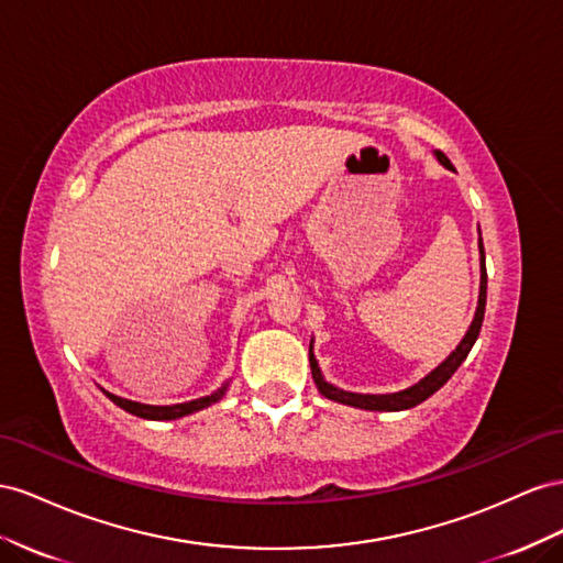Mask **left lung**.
<instances>
[{
	"mask_svg": "<svg viewBox=\"0 0 563 563\" xmlns=\"http://www.w3.org/2000/svg\"><path fill=\"white\" fill-rule=\"evenodd\" d=\"M433 155H437V159L445 169H455L451 165V159H448L441 151H437ZM478 252H481V287H478V307H476L474 320H472L467 334L462 336V342L457 344V349L439 367H433V371L424 379L412 384V387H408L404 391H396V394H353V391H344L340 387H334V384L325 382L323 373H320V367H318V361L313 356V346H311L309 349V361H311V373H313V382H316L318 391L330 400H336V404L363 408V410H389V412L415 408V406H420L422 400H427L431 394H437L443 387V384L455 375V371L462 365V361L470 356V351H472L476 336L481 332V323H484L488 276H486V252H484V243H481V231H478Z\"/></svg>",
	"mask_w": 563,
	"mask_h": 563,
	"instance_id": "1",
	"label": "left lung"
}]
</instances>
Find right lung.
Instances as JSON below:
<instances>
[{"label":"right lung","mask_w":563,"mask_h":563,"mask_svg":"<svg viewBox=\"0 0 563 563\" xmlns=\"http://www.w3.org/2000/svg\"><path fill=\"white\" fill-rule=\"evenodd\" d=\"M227 389H229V384H223L221 389H217L210 396H202V398H196V400H188V404H176V406H146V404H136V400H130V398H120V396L110 394V391H106V396L112 400V404L120 406L122 410L132 412L136 417H143V420H179V417L192 415V412H198L207 406L217 404V400L227 396Z\"/></svg>","instance_id":"add662e5"}]
</instances>
